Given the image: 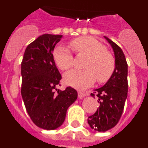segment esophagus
I'll list each match as a JSON object with an SVG mask.
<instances>
[{
	"label": "esophagus",
	"instance_id": "esophagus-1",
	"mask_svg": "<svg viewBox=\"0 0 148 148\" xmlns=\"http://www.w3.org/2000/svg\"><path fill=\"white\" fill-rule=\"evenodd\" d=\"M86 94L83 92H78V96L79 99H83L85 96Z\"/></svg>",
	"mask_w": 148,
	"mask_h": 148
}]
</instances>
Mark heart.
<instances>
[{
	"instance_id": "obj_1",
	"label": "heart",
	"mask_w": 148,
	"mask_h": 148,
	"mask_svg": "<svg viewBox=\"0 0 148 148\" xmlns=\"http://www.w3.org/2000/svg\"><path fill=\"white\" fill-rule=\"evenodd\" d=\"M70 47L77 55H86L88 58L84 64V70H72L64 75L65 83L77 89H84L95 82L104 83L110 79L116 66L113 55L105 49L104 44L92 37L73 39ZM53 59L61 70L72 67L74 59L68 48L58 46L53 51Z\"/></svg>"
}]
</instances>
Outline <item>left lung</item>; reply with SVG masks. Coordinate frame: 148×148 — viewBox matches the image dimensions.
Segmentation results:
<instances>
[{
  "instance_id": "1",
  "label": "left lung",
  "mask_w": 148,
  "mask_h": 148,
  "mask_svg": "<svg viewBox=\"0 0 148 148\" xmlns=\"http://www.w3.org/2000/svg\"><path fill=\"white\" fill-rule=\"evenodd\" d=\"M104 38L113 47L116 67L113 75L103 87L95 90L91 95L99 99L100 104L93 115L88 117L90 127L104 132L117 125L122 115L127 97V64L122 49L113 40Z\"/></svg>"
}]
</instances>
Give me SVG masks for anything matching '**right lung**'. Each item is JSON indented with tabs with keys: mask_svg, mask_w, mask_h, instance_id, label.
<instances>
[{
	"mask_svg": "<svg viewBox=\"0 0 148 148\" xmlns=\"http://www.w3.org/2000/svg\"><path fill=\"white\" fill-rule=\"evenodd\" d=\"M61 38L50 34L39 36L27 46L21 62V95L26 110L35 125L48 130L62 125L68 108L78 97L71 87L63 91L56 89L61 75L53 53Z\"/></svg>",
	"mask_w": 148,
	"mask_h": 148,
	"instance_id": "obj_1",
	"label": "right lung"
}]
</instances>
